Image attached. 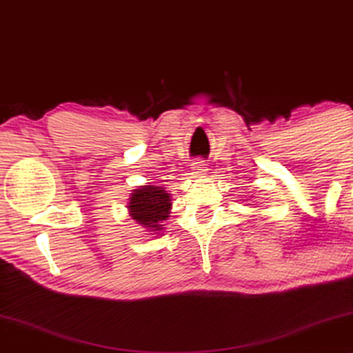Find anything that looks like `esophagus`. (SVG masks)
I'll list each match as a JSON object with an SVG mask.
<instances>
[{"label": "esophagus", "instance_id": "obj_1", "mask_svg": "<svg viewBox=\"0 0 353 353\" xmlns=\"http://www.w3.org/2000/svg\"><path fill=\"white\" fill-rule=\"evenodd\" d=\"M192 169H194V172L196 174V176L203 177L206 172H208V168H206V164L203 161H195L192 163Z\"/></svg>", "mask_w": 353, "mask_h": 353}]
</instances>
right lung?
<instances>
[{
	"label": "right lung",
	"instance_id": "1",
	"mask_svg": "<svg viewBox=\"0 0 353 353\" xmlns=\"http://www.w3.org/2000/svg\"><path fill=\"white\" fill-rule=\"evenodd\" d=\"M172 208L171 194L163 185H140L129 196L128 211L135 223L152 234L164 232V221Z\"/></svg>",
	"mask_w": 353,
	"mask_h": 353
}]
</instances>
